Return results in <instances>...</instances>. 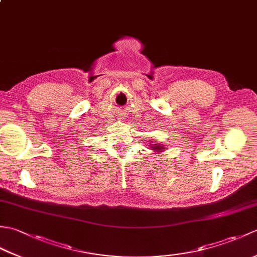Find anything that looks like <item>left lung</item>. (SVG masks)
<instances>
[{
	"label": "left lung",
	"instance_id": "left-lung-1",
	"mask_svg": "<svg viewBox=\"0 0 257 257\" xmlns=\"http://www.w3.org/2000/svg\"><path fill=\"white\" fill-rule=\"evenodd\" d=\"M151 148H152L151 150H154L155 152H161L163 149H165V147L161 146V145H159V144H157L156 146H155V145H152Z\"/></svg>",
	"mask_w": 257,
	"mask_h": 257
}]
</instances>
